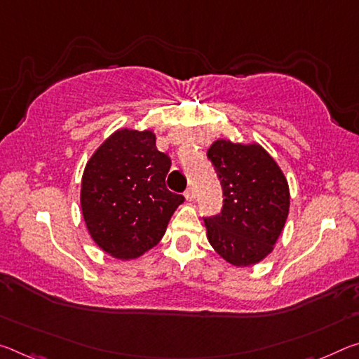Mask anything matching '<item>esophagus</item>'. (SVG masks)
<instances>
[{
    "label": "esophagus",
    "instance_id": "34e87169",
    "mask_svg": "<svg viewBox=\"0 0 359 359\" xmlns=\"http://www.w3.org/2000/svg\"><path fill=\"white\" fill-rule=\"evenodd\" d=\"M185 198H187V201H195V198H196V191H195V189H187V191H185Z\"/></svg>",
    "mask_w": 359,
    "mask_h": 359
}]
</instances>
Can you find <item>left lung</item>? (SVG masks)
Wrapping results in <instances>:
<instances>
[{"label": "left lung", "instance_id": "obj_1", "mask_svg": "<svg viewBox=\"0 0 359 359\" xmlns=\"http://www.w3.org/2000/svg\"><path fill=\"white\" fill-rule=\"evenodd\" d=\"M208 156L224 187V209L204 220L208 240L222 259L251 266L273 252L287 220V179L257 142L235 144L217 139Z\"/></svg>", "mask_w": 359, "mask_h": 359}]
</instances>
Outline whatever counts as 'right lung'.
Wrapping results in <instances>:
<instances>
[{"mask_svg": "<svg viewBox=\"0 0 359 359\" xmlns=\"http://www.w3.org/2000/svg\"><path fill=\"white\" fill-rule=\"evenodd\" d=\"M170 159L153 130L119 128L93 153L81 179V212L93 241L118 260L161 240L185 198L166 187Z\"/></svg>", "mask_w": 359, "mask_h": 359, "instance_id": "add662e5", "label": "right lung"}]
</instances>
